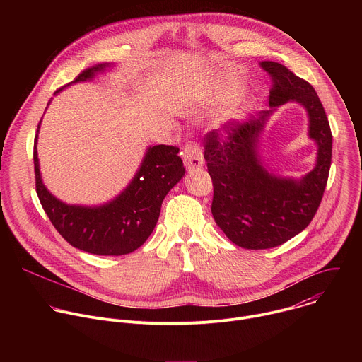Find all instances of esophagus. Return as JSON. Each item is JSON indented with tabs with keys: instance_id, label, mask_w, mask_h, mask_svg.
Segmentation results:
<instances>
[{
	"instance_id": "1",
	"label": "esophagus",
	"mask_w": 362,
	"mask_h": 362,
	"mask_svg": "<svg viewBox=\"0 0 362 362\" xmlns=\"http://www.w3.org/2000/svg\"><path fill=\"white\" fill-rule=\"evenodd\" d=\"M182 154H183V162H185V166L187 170L197 169V168L203 166V163H204L202 150L199 148V146L196 143L186 144Z\"/></svg>"
}]
</instances>
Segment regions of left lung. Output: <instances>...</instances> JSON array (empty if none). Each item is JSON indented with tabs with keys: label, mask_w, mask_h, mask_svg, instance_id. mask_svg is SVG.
I'll return each mask as SVG.
<instances>
[{
	"label": "left lung",
	"mask_w": 362,
	"mask_h": 362,
	"mask_svg": "<svg viewBox=\"0 0 362 362\" xmlns=\"http://www.w3.org/2000/svg\"><path fill=\"white\" fill-rule=\"evenodd\" d=\"M261 67L272 77L271 109L204 136V160L214 182L212 215L223 233L245 249L279 246L311 223L324 196L332 158L329 122L314 87L279 63L262 62ZM289 99L308 112V132L319 146L316 168L300 181L268 174L257 154L264 122Z\"/></svg>",
	"instance_id": "8db88e82"
}]
</instances>
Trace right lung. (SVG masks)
<instances>
[{
	"label": "right lung",
	"instance_id": "obj_1",
	"mask_svg": "<svg viewBox=\"0 0 362 362\" xmlns=\"http://www.w3.org/2000/svg\"><path fill=\"white\" fill-rule=\"evenodd\" d=\"M107 67L109 63L91 66L67 86L91 80ZM60 90L63 88L56 93ZM177 153L176 146L148 147L130 185L112 202L90 208L66 204L47 190L40 175L35 134L33 156L35 190L51 223L71 246L93 255H126L147 240L158 223L165 196L185 176V166Z\"/></svg>",
	"mask_w": 362,
	"mask_h": 362
}]
</instances>
